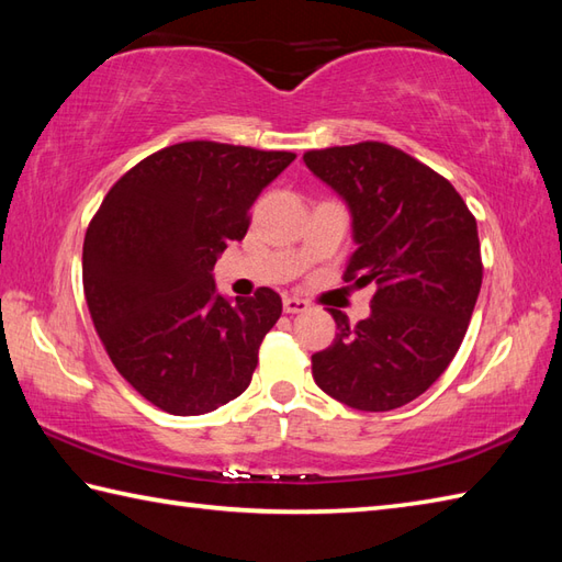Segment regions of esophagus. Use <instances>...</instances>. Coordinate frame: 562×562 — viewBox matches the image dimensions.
I'll list each match as a JSON object with an SVG mask.
<instances>
[{"mask_svg": "<svg viewBox=\"0 0 562 562\" xmlns=\"http://www.w3.org/2000/svg\"><path fill=\"white\" fill-rule=\"evenodd\" d=\"M282 308H284V314H304L308 308V302L300 300V296H284Z\"/></svg>", "mask_w": 562, "mask_h": 562, "instance_id": "obj_1", "label": "esophagus"}]
</instances>
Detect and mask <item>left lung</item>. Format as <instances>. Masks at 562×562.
<instances>
[{"mask_svg":"<svg viewBox=\"0 0 562 562\" xmlns=\"http://www.w3.org/2000/svg\"><path fill=\"white\" fill-rule=\"evenodd\" d=\"M304 164L348 202L357 250L342 280L374 284L372 314L312 355L321 391L384 413L415 401L459 352L483 282L479 226L445 176L386 142L312 149Z\"/></svg>","mask_w":562,"mask_h":562,"instance_id":"obj_1","label":"left lung"}]
</instances>
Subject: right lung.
<instances>
[{"instance_id": "add662e5", "label": "right lung", "mask_w": 562, "mask_h": 562, "mask_svg": "<svg viewBox=\"0 0 562 562\" xmlns=\"http://www.w3.org/2000/svg\"><path fill=\"white\" fill-rule=\"evenodd\" d=\"M292 151L193 139L133 166L83 236V296L117 372L171 415L217 411L248 389L258 348L278 324L270 288L229 304L212 268L248 232L260 190Z\"/></svg>"}]
</instances>
